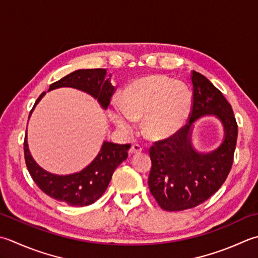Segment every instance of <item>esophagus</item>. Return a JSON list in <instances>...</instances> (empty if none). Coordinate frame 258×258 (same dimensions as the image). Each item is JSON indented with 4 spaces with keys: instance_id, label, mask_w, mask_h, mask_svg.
<instances>
[{
    "instance_id": "esophagus-1",
    "label": "esophagus",
    "mask_w": 258,
    "mask_h": 258,
    "mask_svg": "<svg viewBox=\"0 0 258 258\" xmlns=\"http://www.w3.org/2000/svg\"><path fill=\"white\" fill-rule=\"evenodd\" d=\"M142 146H141L140 144H133L132 146H131V149L128 151V154L130 155H134V154H139L142 152Z\"/></svg>"
}]
</instances>
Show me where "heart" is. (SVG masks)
<instances>
[{
	"instance_id": "1",
	"label": "heart",
	"mask_w": 258,
	"mask_h": 258,
	"mask_svg": "<svg viewBox=\"0 0 258 258\" xmlns=\"http://www.w3.org/2000/svg\"><path fill=\"white\" fill-rule=\"evenodd\" d=\"M120 108L110 112L114 124L125 134L142 120L151 140L171 138L183 127L191 109V95L182 83L164 76H149L128 85L120 96Z\"/></svg>"
}]
</instances>
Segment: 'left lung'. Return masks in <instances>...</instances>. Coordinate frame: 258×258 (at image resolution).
<instances>
[{
    "label": "left lung",
    "instance_id": "left-lung-1",
    "mask_svg": "<svg viewBox=\"0 0 258 258\" xmlns=\"http://www.w3.org/2000/svg\"><path fill=\"white\" fill-rule=\"evenodd\" d=\"M191 82L194 102L189 123L150 149L149 188L166 211L190 209L205 203L223 185L234 161L238 126L233 108L204 75L194 70ZM208 114H215L223 123L225 135L218 148L203 154L193 148L190 134L195 120Z\"/></svg>",
    "mask_w": 258,
    "mask_h": 258
}]
</instances>
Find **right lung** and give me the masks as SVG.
I'll use <instances>...</instances> for the list:
<instances>
[{
  "instance_id": "add662e5",
  "label": "right lung",
  "mask_w": 258,
  "mask_h": 258,
  "mask_svg": "<svg viewBox=\"0 0 258 258\" xmlns=\"http://www.w3.org/2000/svg\"><path fill=\"white\" fill-rule=\"evenodd\" d=\"M106 69H79L64 76L58 82L50 85L49 90L60 87H72L92 95L97 98L103 108H107L115 87L110 84V75L107 78ZM45 94L42 93L35 102L32 110ZM30 113L29 117L31 116ZM130 144H115L105 142L99 153L89 165L80 172L68 175H58L43 170L35 163L29 151L27 135L24 138L25 164L37 185L45 195L62 201L69 206L84 207L94 204L107 189L116 168L127 159Z\"/></svg>"
}]
</instances>
